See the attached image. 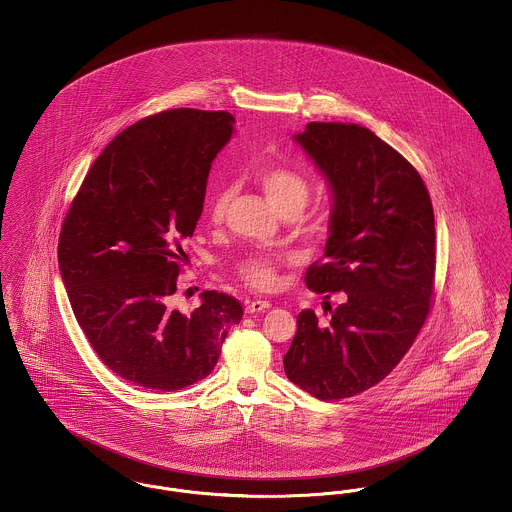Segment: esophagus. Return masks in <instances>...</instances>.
<instances>
[{"label": "esophagus", "instance_id": "obj_1", "mask_svg": "<svg viewBox=\"0 0 512 512\" xmlns=\"http://www.w3.org/2000/svg\"><path fill=\"white\" fill-rule=\"evenodd\" d=\"M270 307V301L267 299H255V301H247L245 305V311L247 313H263Z\"/></svg>", "mask_w": 512, "mask_h": 512}]
</instances>
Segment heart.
<instances>
[{
    "label": "heart",
    "mask_w": 512,
    "mask_h": 512,
    "mask_svg": "<svg viewBox=\"0 0 512 512\" xmlns=\"http://www.w3.org/2000/svg\"><path fill=\"white\" fill-rule=\"evenodd\" d=\"M257 182L267 194L274 207L284 213H299L309 197H311V184L299 172L286 169V167H267L257 174ZM234 197V186L230 182H220L209 197V217L215 222L226 217L230 201ZM236 272L247 286L268 292L274 290L280 282V268L278 261L265 253H249L236 263Z\"/></svg>",
    "instance_id": "obj_1"
}]
</instances>
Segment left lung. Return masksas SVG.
<instances>
[{
  "label": "left lung",
  "instance_id": "obj_1",
  "mask_svg": "<svg viewBox=\"0 0 512 512\" xmlns=\"http://www.w3.org/2000/svg\"><path fill=\"white\" fill-rule=\"evenodd\" d=\"M295 140L334 194L324 259L307 268L309 290L338 307L297 315L286 376L322 401L382 382L413 347L436 292L434 207L424 180L361 124L309 122Z\"/></svg>",
  "mask_w": 512,
  "mask_h": 512
}]
</instances>
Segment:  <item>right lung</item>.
<instances>
[{
    "mask_svg": "<svg viewBox=\"0 0 512 512\" xmlns=\"http://www.w3.org/2000/svg\"><path fill=\"white\" fill-rule=\"evenodd\" d=\"M228 111L167 109L128 126L99 153L65 215L57 257L76 322L101 363L144 390L203 380L244 315L203 292L172 307L180 242L203 211L213 159L232 136Z\"/></svg>",
    "mask_w": 512,
    "mask_h": 512,
    "instance_id": "1",
    "label": "right lung"
}]
</instances>
